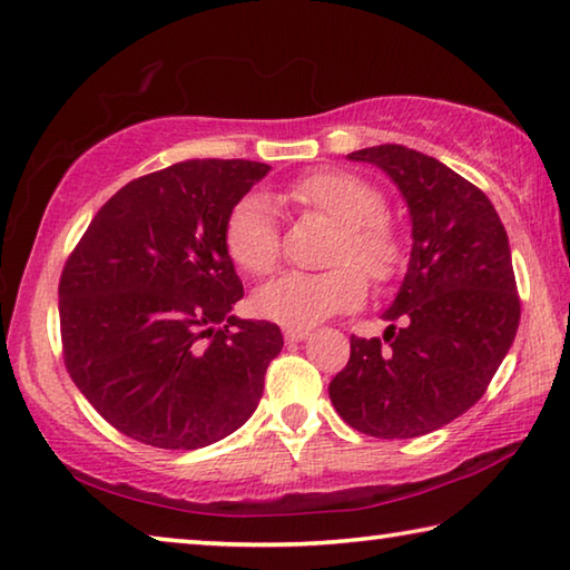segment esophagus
<instances>
[{
    "label": "esophagus",
    "instance_id": "34e87169",
    "mask_svg": "<svg viewBox=\"0 0 570 570\" xmlns=\"http://www.w3.org/2000/svg\"><path fill=\"white\" fill-rule=\"evenodd\" d=\"M284 340L292 342V344L304 342V340H308V330H286L284 332Z\"/></svg>",
    "mask_w": 570,
    "mask_h": 570
}]
</instances>
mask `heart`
Wrapping results in <instances>:
<instances>
[{"label": "heart", "mask_w": 570, "mask_h": 570, "mask_svg": "<svg viewBox=\"0 0 570 570\" xmlns=\"http://www.w3.org/2000/svg\"><path fill=\"white\" fill-rule=\"evenodd\" d=\"M288 204L322 214L340 226L332 264L322 274L288 272L254 294V308L264 320L288 330H308L330 316L362 304L366 276L384 282L402 262V244L384 218V196L377 186L350 170H316L288 183L282 193ZM228 256L246 274L264 276L282 254V234L272 200L258 193L244 196L230 208L224 228ZM357 266L354 267L353 264Z\"/></svg>", "instance_id": "1"}]
</instances>
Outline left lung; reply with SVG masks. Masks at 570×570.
<instances>
[{"label":"left lung","instance_id":"obj_1","mask_svg":"<svg viewBox=\"0 0 570 570\" xmlns=\"http://www.w3.org/2000/svg\"><path fill=\"white\" fill-rule=\"evenodd\" d=\"M350 160L372 163L410 210L407 274L382 340L352 336V354L330 384L340 417L364 435H428L468 412L505 360L520 322L510 246L485 193L438 158L374 146Z\"/></svg>","mask_w":570,"mask_h":570}]
</instances>
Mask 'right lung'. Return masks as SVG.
Listing matches in <instances>:
<instances>
[{
	"mask_svg": "<svg viewBox=\"0 0 570 570\" xmlns=\"http://www.w3.org/2000/svg\"><path fill=\"white\" fill-rule=\"evenodd\" d=\"M272 166L183 160L130 180L90 220L60 278L72 382L115 430L163 450L236 432L282 352L272 322L230 316L244 284L224 228Z\"/></svg>",
	"mask_w": 570,
	"mask_h": 570,
	"instance_id": "obj_1",
	"label": "right lung"
}]
</instances>
